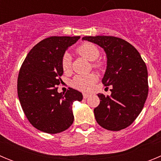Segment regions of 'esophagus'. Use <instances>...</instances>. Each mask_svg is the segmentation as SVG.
<instances>
[{"label": "esophagus", "mask_w": 161, "mask_h": 161, "mask_svg": "<svg viewBox=\"0 0 161 161\" xmlns=\"http://www.w3.org/2000/svg\"><path fill=\"white\" fill-rule=\"evenodd\" d=\"M89 96H90V94H89V93H83L84 98H87V97H89Z\"/></svg>", "instance_id": "esophagus-1"}]
</instances>
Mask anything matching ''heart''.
<instances>
[{"label":"heart","mask_w":161,"mask_h":161,"mask_svg":"<svg viewBox=\"0 0 161 161\" xmlns=\"http://www.w3.org/2000/svg\"><path fill=\"white\" fill-rule=\"evenodd\" d=\"M76 52L89 61L96 60L100 55V51L97 47L95 44L89 42H85L78 47ZM93 65L97 68H102L103 67V64L99 61L93 64ZM62 68L64 72L66 73L70 72L72 69L71 57L68 53H65L62 58ZM97 81V76L94 73H90L88 75H76L72 79V85L75 89L85 92V91L91 90Z\"/></svg>","instance_id":"1"}]
</instances>
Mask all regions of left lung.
Returning <instances> with one entry per match:
<instances>
[{"label":"left lung","instance_id":"1","mask_svg":"<svg viewBox=\"0 0 161 161\" xmlns=\"http://www.w3.org/2000/svg\"><path fill=\"white\" fill-rule=\"evenodd\" d=\"M82 39L106 52L107 67L102 83L113 86L110 96L97 94L100 104L93 110L97 123L109 130L126 128L139 116L147 97V66L137 50L123 38L98 35Z\"/></svg>","mask_w":161,"mask_h":161}]
</instances>
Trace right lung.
Listing matches in <instances>:
<instances>
[{
  "instance_id": "add662e5",
  "label": "right lung",
  "mask_w": 161,
  "mask_h": 161,
  "mask_svg": "<svg viewBox=\"0 0 161 161\" xmlns=\"http://www.w3.org/2000/svg\"><path fill=\"white\" fill-rule=\"evenodd\" d=\"M80 36H52L36 44L26 55L18 78V95L33 126L49 134L62 132L73 123L72 103L82 101L79 91L58 93L62 81V58Z\"/></svg>"
}]
</instances>
